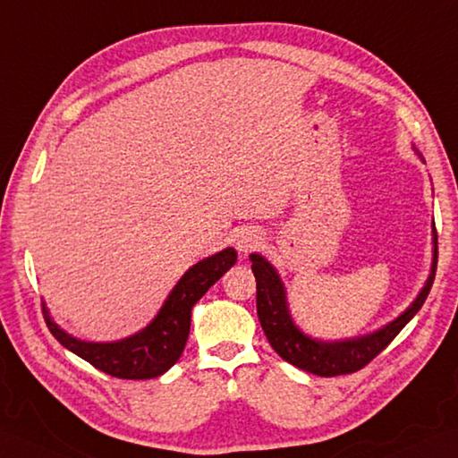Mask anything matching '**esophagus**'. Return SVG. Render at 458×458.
I'll use <instances>...</instances> for the list:
<instances>
[{
    "instance_id": "obj_1",
    "label": "esophagus",
    "mask_w": 458,
    "mask_h": 458,
    "mask_svg": "<svg viewBox=\"0 0 458 458\" xmlns=\"http://www.w3.org/2000/svg\"><path fill=\"white\" fill-rule=\"evenodd\" d=\"M259 246V238L255 236V233H250V232H243L242 236L238 238V250L242 251V253H246V251H251V250H255Z\"/></svg>"
}]
</instances>
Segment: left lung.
I'll list each match as a JSON object with an SVG mask.
<instances>
[{"label":"left lung","mask_w":458,"mask_h":458,"mask_svg":"<svg viewBox=\"0 0 458 458\" xmlns=\"http://www.w3.org/2000/svg\"><path fill=\"white\" fill-rule=\"evenodd\" d=\"M250 259L251 271L255 275V286H258V316L271 347L277 351L286 363L308 370V373L318 377H337L357 373V370L367 367L380 351H385L390 345L392 339L402 332V327L418 314L425 299H428L435 271H437V233H435L431 275L423 291L408 310L377 334L339 344L314 342V339L299 332L291 320L289 310H286L284 289L279 275L275 273L269 261H265L261 255L251 253Z\"/></svg>","instance_id":"left-lung-1"}]
</instances>
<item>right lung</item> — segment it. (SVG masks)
Returning <instances> with one entry per match:
<instances>
[{"mask_svg": "<svg viewBox=\"0 0 458 458\" xmlns=\"http://www.w3.org/2000/svg\"><path fill=\"white\" fill-rule=\"evenodd\" d=\"M238 253L232 248L222 250L203 261L193 265L167 296L156 320L129 339L114 344H88L68 335L50 320L45 308V322L58 342L88 360L98 370L114 378L146 380L164 375L181 357L189 337L191 308L203 296L233 263Z\"/></svg>", "mask_w": 458, "mask_h": 458, "instance_id": "1", "label": "right lung"}]
</instances>
